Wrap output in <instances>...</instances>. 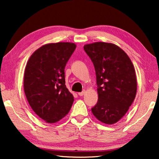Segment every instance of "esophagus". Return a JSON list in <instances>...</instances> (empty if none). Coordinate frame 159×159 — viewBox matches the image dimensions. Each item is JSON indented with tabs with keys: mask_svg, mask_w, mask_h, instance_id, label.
Listing matches in <instances>:
<instances>
[{
	"mask_svg": "<svg viewBox=\"0 0 159 159\" xmlns=\"http://www.w3.org/2000/svg\"><path fill=\"white\" fill-rule=\"evenodd\" d=\"M85 90H83L82 92L79 93H78V94H79V95H80V96H83V95H84L85 94Z\"/></svg>",
	"mask_w": 159,
	"mask_h": 159,
	"instance_id": "1",
	"label": "esophagus"
}]
</instances>
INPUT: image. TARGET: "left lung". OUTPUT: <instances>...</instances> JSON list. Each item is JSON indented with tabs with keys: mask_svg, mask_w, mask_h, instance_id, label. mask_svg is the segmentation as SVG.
Wrapping results in <instances>:
<instances>
[{
	"mask_svg": "<svg viewBox=\"0 0 159 159\" xmlns=\"http://www.w3.org/2000/svg\"><path fill=\"white\" fill-rule=\"evenodd\" d=\"M84 50L94 65L98 100L93 115L107 125L118 122L134 101L137 78L127 54L117 45L106 42L85 44Z\"/></svg>",
	"mask_w": 159,
	"mask_h": 159,
	"instance_id": "1",
	"label": "left lung"
}]
</instances>
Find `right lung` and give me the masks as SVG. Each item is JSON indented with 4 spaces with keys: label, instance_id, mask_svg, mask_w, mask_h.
Wrapping results in <instances>:
<instances>
[{
    "label": "right lung",
    "instance_id": "right-lung-1",
    "mask_svg": "<svg viewBox=\"0 0 159 159\" xmlns=\"http://www.w3.org/2000/svg\"><path fill=\"white\" fill-rule=\"evenodd\" d=\"M75 47L70 42L45 44L27 63L25 95L33 111L47 123L61 120L74 102V96L65 85L64 69Z\"/></svg>",
    "mask_w": 159,
    "mask_h": 159
}]
</instances>
